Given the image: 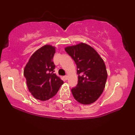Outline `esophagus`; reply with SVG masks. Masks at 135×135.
<instances>
[{"label":"esophagus","mask_w":135,"mask_h":135,"mask_svg":"<svg viewBox=\"0 0 135 135\" xmlns=\"http://www.w3.org/2000/svg\"><path fill=\"white\" fill-rule=\"evenodd\" d=\"M63 78H64L65 80H67L68 79V76H67V75H65V76L63 77Z\"/></svg>","instance_id":"obj_1"}]
</instances>
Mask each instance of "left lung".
Masks as SVG:
<instances>
[{
	"label": "left lung",
	"mask_w": 135,
	"mask_h": 135,
	"mask_svg": "<svg viewBox=\"0 0 135 135\" xmlns=\"http://www.w3.org/2000/svg\"><path fill=\"white\" fill-rule=\"evenodd\" d=\"M65 50L77 65L78 83L71 89L74 98L82 104L93 103L101 96L107 79L103 59L85 43L68 46Z\"/></svg>",
	"instance_id": "left-lung-1"
}]
</instances>
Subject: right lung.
<instances>
[{"mask_svg": "<svg viewBox=\"0 0 135 135\" xmlns=\"http://www.w3.org/2000/svg\"><path fill=\"white\" fill-rule=\"evenodd\" d=\"M55 47L45 45L31 56L24 69V76L31 94L36 99L45 101L57 93L63 81L54 74L53 56Z\"/></svg>", "mask_w": 135, "mask_h": 135, "instance_id": "1", "label": "right lung"}]
</instances>
